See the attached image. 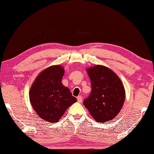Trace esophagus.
Returning <instances> with one entry per match:
<instances>
[{
	"label": "esophagus",
	"instance_id": "1",
	"mask_svg": "<svg viewBox=\"0 0 154 154\" xmlns=\"http://www.w3.org/2000/svg\"><path fill=\"white\" fill-rule=\"evenodd\" d=\"M77 101H78V102H79V103H81V102H82V97L81 96H77Z\"/></svg>",
	"mask_w": 154,
	"mask_h": 154
}]
</instances>
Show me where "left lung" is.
I'll return each mask as SVG.
<instances>
[{"label": "left lung", "instance_id": "8db88e82", "mask_svg": "<svg viewBox=\"0 0 154 154\" xmlns=\"http://www.w3.org/2000/svg\"><path fill=\"white\" fill-rule=\"evenodd\" d=\"M91 91L83 104L97 122H106L115 118L125 98L124 86L114 72L104 66L88 69Z\"/></svg>", "mask_w": 154, "mask_h": 154}]
</instances>
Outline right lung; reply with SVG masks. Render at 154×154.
I'll list each match as a JSON object with an SVG mask.
<instances>
[{
  "label": "right lung",
  "mask_w": 154,
  "mask_h": 154,
  "mask_svg": "<svg viewBox=\"0 0 154 154\" xmlns=\"http://www.w3.org/2000/svg\"><path fill=\"white\" fill-rule=\"evenodd\" d=\"M64 72L62 66H50L40 72L30 89L31 104L44 121L58 122L66 109L77 101L70 89L61 83Z\"/></svg>",
  "instance_id": "obj_1"
}]
</instances>
